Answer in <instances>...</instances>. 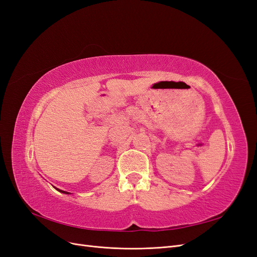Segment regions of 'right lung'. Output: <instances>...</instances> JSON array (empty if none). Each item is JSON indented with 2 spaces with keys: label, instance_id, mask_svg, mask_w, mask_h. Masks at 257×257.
Returning <instances> with one entry per match:
<instances>
[{
  "label": "right lung",
  "instance_id": "add662e5",
  "mask_svg": "<svg viewBox=\"0 0 257 257\" xmlns=\"http://www.w3.org/2000/svg\"><path fill=\"white\" fill-rule=\"evenodd\" d=\"M57 189V188H56ZM59 192H61V193H63V194H71V193H68V192H65V191H62V190H59V189H57Z\"/></svg>",
  "mask_w": 257,
  "mask_h": 257
}]
</instances>
